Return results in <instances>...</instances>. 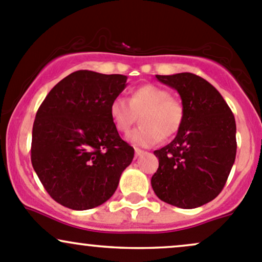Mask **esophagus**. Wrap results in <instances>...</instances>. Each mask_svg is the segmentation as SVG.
I'll return each instance as SVG.
<instances>
[{
	"mask_svg": "<svg viewBox=\"0 0 262 262\" xmlns=\"http://www.w3.org/2000/svg\"><path fill=\"white\" fill-rule=\"evenodd\" d=\"M142 154H144V150H142V149H139V148H136V155H137V157H139V155H142Z\"/></svg>",
	"mask_w": 262,
	"mask_h": 262,
	"instance_id": "34e87169",
	"label": "esophagus"
}]
</instances>
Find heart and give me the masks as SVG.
<instances>
[{
  "instance_id": "heart-1",
  "label": "heart",
  "mask_w": 262,
  "mask_h": 262,
  "mask_svg": "<svg viewBox=\"0 0 262 262\" xmlns=\"http://www.w3.org/2000/svg\"><path fill=\"white\" fill-rule=\"evenodd\" d=\"M139 114L142 125L129 134L128 140L138 146H151L179 130L184 108L169 91L155 84L140 85L132 91L128 100L118 97L109 105V116L119 133H128Z\"/></svg>"
}]
</instances>
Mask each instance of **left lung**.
Instances as JSON below:
<instances>
[{"label":"left lung","instance_id":"obj_1","mask_svg":"<svg viewBox=\"0 0 262 262\" xmlns=\"http://www.w3.org/2000/svg\"><path fill=\"white\" fill-rule=\"evenodd\" d=\"M182 98L184 119L177 137L155 150L159 168L151 188L160 200L194 209L223 190L236 157V123L214 85L192 73L157 76Z\"/></svg>","mask_w":262,"mask_h":262}]
</instances>
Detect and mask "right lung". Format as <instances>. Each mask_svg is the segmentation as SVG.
<instances>
[{
  "label": "right lung",
  "mask_w": 262,
  "mask_h": 262,
  "mask_svg": "<svg viewBox=\"0 0 262 262\" xmlns=\"http://www.w3.org/2000/svg\"><path fill=\"white\" fill-rule=\"evenodd\" d=\"M126 76L71 73L51 89L36 114L31 162L52 199L73 210L105 203L134 149L114 128L109 105Z\"/></svg>",
  "instance_id": "obj_1"
}]
</instances>
